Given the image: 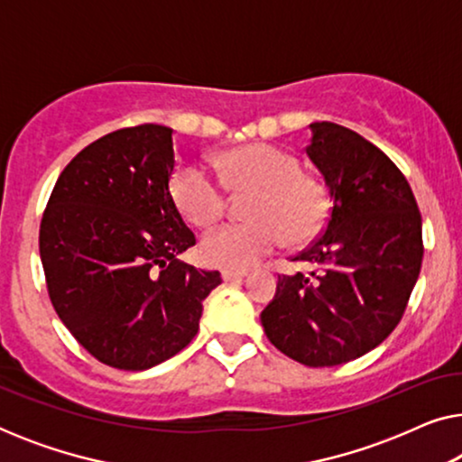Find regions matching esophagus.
Instances as JSON below:
<instances>
[{"mask_svg": "<svg viewBox=\"0 0 462 462\" xmlns=\"http://www.w3.org/2000/svg\"><path fill=\"white\" fill-rule=\"evenodd\" d=\"M220 275H223L225 282H237V280H244V277L248 275V271H245V269H242V271H239V269H223V273H220Z\"/></svg>", "mask_w": 462, "mask_h": 462, "instance_id": "34e87169", "label": "esophagus"}]
</instances>
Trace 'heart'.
Segmentation results:
<instances>
[{
    "label": "heart",
    "instance_id": "obj_1",
    "mask_svg": "<svg viewBox=\"0 0 462 462\" xmlns=\"http://www.w3.org/2000/svg\"><path fill=\"white\" fill-rule=\"evenodd\" d=\"M217 168L231 191H254L248 201L250 223H231L201 242L206 263L223 269H248L283 244L302 245L324 229L330 199L321 182L300 172L299 157L275 144L252 143L218 155ZM174 206L193 226H210L226 210V189L191 163L170 179Z\"/></svg>",
    "mask_w": 462,
    "mask_h": 462
}]
</instances>
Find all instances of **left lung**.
I'll list each match as a JSON object with an SVG mask.
<instances>
[{
    "instance_id": "left-lung-1",
    "label": "left lung",
    "mask_w": 462,
    "mask_h": 462,
    "mask_svg": "<svg viewBox=\"0 0 462 462\" xmlns=\"http://www.w3.org/2000/svg\"><path fill=\"white\" fill-rule=\"evenodd\" d=\"M307 155L332 208L326 229L292 261L309 275H280L264 334L309 368L365 356L395 330L420 273L422 220L400 168L357 132L315 122Z\"/></svg>"
}]
</instances>
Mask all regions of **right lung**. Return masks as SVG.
I'll return each mask as SVG.
<instances>
[{"mask_svg":"<svg viewBox=\"0 0 462 462\" xmlns=\"http://www.w3.org/2000/svg\"><path fill=\"white\" fill-rule=\"evenodd\" d=\"M172 128L143 124L79 151L50 195L40 256L54 311L111 368L147 370L185 349L218 271L179 261L195 245L170 195Z\"/></svg>","mask_w":462,"mask_h":462,"instance_id":"1","label":"right lung"}]
</instances>
